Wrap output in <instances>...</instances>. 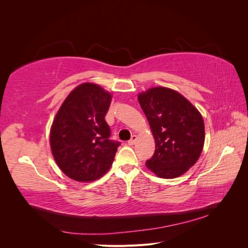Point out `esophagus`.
I'll use <instances>...</instances> for the list:
<instances>
[{
	"instance_id": "esophagus-1",
	"label": "esophagus",
	"mask_w": 248,
	"mask_h": 248,
	"mask_svg": "<svg viewBox=\"0 0 248 248\" xmlns=\"http://www.w3.org/2000/svg\"><path fill=\"white\" fill-rule=\"evenodd\" d=\"M137 140H138V137H137V136H132L131 139L128 140V145H134V144H136Z\"/></svg>"
}]
</instances>
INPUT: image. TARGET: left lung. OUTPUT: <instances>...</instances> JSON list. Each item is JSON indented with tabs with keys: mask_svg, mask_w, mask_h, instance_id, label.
I'll return each mask as SVG.
<instances>
[{
	"mask_svg": "<svg viewBox=\"0 0 248 248\" xmlns=\"http://www.w3.org/2000/svg\"><path fill=\"white\" fill-rule=\"evenodd\" d=\"M138 98L155 139V152L147 168L164 179L183 175L198 161L204 147L200 111L184 96L164 87L149 89Z\"/></svg>",
	"mask_w": 248,
	"mask_h": 248,
	"instance_id": "left-lung-1",
	"label": "left lung"
}]
</instances>
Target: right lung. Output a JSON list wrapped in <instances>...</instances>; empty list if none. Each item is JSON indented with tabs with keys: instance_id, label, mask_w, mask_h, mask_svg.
I'll use <instances>...</instances> for the list:
<instances>
[{
	"instance_id": "right-lung-1",
	"label": "right lung",
	"mask_w": 248,
	"mask_h": 248,
	"mask_svg": "<svg viewBox=\"0 0 248 248\" xmlns=\"http://www.w3.org/2000/svg\"><path fill=\"white\" fill-rule=\"evenodd\" d=\"M111 95L91 82L78 86L58 110L50 129L54 158L66 176L79 182L99 179L114 161L119 141L109 140L104 120Z\"/></svg>"
}]
</instances>
